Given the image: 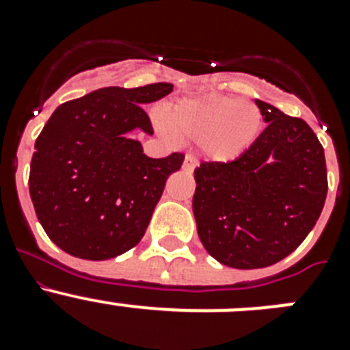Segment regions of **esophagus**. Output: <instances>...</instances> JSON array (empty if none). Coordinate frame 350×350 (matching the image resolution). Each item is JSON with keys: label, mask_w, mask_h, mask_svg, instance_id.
<instances>
[{"label": "esophagus", "mask_w": 350, "mask_h": 350, "mask_svg": "<svg viewBox=\"0 0 350 350\" xmlns=\"http://www.w3.org/2000/svg\"><path fill=\"white\" fill-rule=\"evenodd\" d=\"M198 166V161L194 159L193 156H185V159H184V165H182V168L185 170V172H194V168H196Z\"/></svg>", "instance_id": "1"}]
</instances>
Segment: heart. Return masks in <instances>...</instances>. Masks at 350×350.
I'll use <instances>...</instances> for the list:
<instances>
[{"label":"heart","mask_w":350,"mask_h":350,"mask_svg":"<svg viewBox=\"0 0 350 350\" xmlns=\"http://www.w3.org/2000/svg\"><path fill=\"white\" fill-rule=\"evenodd\" d=\"M161 122L177 140L202 142L203 152L213 163H231L252 147L262 116L252 101L208 94L170 105Z\"/></svg>","instance_id":"1"}]
</instances>
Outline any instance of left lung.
Returning a JSON list of instances; mask_svg holds the SVG:
<instances>
[{
	"instance_id": "left-lung-1",
	"label": "left lung",
	"mask_w": 350,
	"mask_h": 350,
	"mask_svg": "<svg viewBox=\"0 0 350 350\" xmlns=\"http://www.w3.org/2000/svg\"><path fill=\"white\" fill-rule=\"evenodd\" d=\"M267 122L245 154L194 170L198 237L213 259L267 268L307 238L327 193L324 148L310 126L256 100Z\"/></svg>"
}]
</instances>
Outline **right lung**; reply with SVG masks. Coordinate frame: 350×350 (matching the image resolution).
Listing matches in <instances>:
<instances>
[{"label": "right lung", "instance_id": "obj_1", "mask_svg": "<svg viewBox=\"0 0 350 350\" xmlns=\"http://www.w3.org/2000/svg\"><path fill=\"white\" fill-rule=\"evenodd\" d=\"M172 91L168 82L103 88L66 101L47 120L31 159L29 194L40 224L64 252L103 261L142 240L184 154L154 159L131 135H152L144 105Z\"/></svg>", "mask_w": 350, "mask_h": 350}]
</instances>
